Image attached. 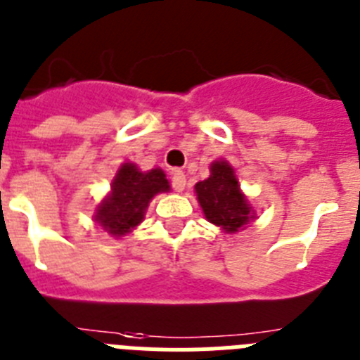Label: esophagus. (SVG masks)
Wrapping results in <instances>:
<instances>
[{"mask_svg":"<svg viewBox=\"0 0 360 360\" xmlns=\"http://www.w3.org/2000/svg\"><path fill=\"white\" fill-rule=\"evenodd\" d=\"M172 186L176 192H183L184 186H186V177H184L183 170H174L172 172Z\"/></svg>","mask_w":360,"mask_h":360,"instance_id":"34e87169","label":"esophagus"}]
</instances>
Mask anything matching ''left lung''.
I'll use <instances>...</instances> for the list:
<instances>
[{"instance_id": "8db88e82", "label": "left lung", "mask_w": 360, "mask_h": 360, "mask_svg": "<svg viewBox=\"0 0 360 360\" xmlns=\"http://www.w3.org/2000/svg\"><path fill=\"white\" fill-rule=\"evenodd\" d=\"M198 201L205 217L226 233L239 232L255 217L248 199L240 192L236 172L228 161H214L210 177L195 184Z\"/></svg>"}]
</instances>
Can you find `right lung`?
I'll return each instance as SVG.
<instances>
[{
	"label": "right lung",
	"mask_w": 360,
	"mask_h": 360,
	"mask_svg": "<svg viewBox=\"0 0 360 360\" xmlns=\"http://www.w3.org/2000/svg\"><path fill=\"white\" fill-rule=\"evenodd\" d=\"M168 190L170 183L161 168L141 172L134 162H123L112 181L110 193L99 202L94 219L110 236L123 237L145 219L154 195Z\"/></svg>",
	"instance_id": "right-lung-1"
}]
</instances>
